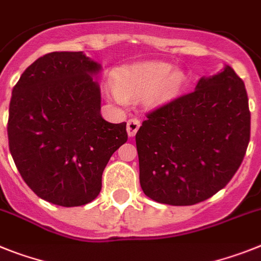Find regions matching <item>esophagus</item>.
Segmentation results:
<instances>
[{
    "label": "esophagus",
    "instance_id": "esophagus-1",
    "mask_svg": "<svg viewBox=\"0 0 261 261\" xmlns=\"http://www.w3.org/2000/svg\"><path fill=\"white\" fill-rule=\"evenodd\" d=\"M140 128V120L139 119H130L126 122V132L129 137H135L137 130Z\"/></svg>",
    "mask_w": 261,
    "mask_h": 261
}]
</instances>
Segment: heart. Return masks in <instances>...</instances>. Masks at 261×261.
I'll use <instances>...</instances> for the list:
<instances>
[{"label": "heart", "mask_w": 261, "mask_h": 261, "mask_svg": "<svg viewBox=\"0 0 261 261\" xmlns=\"http://www.w3.org/2000/svg\"><path fill=\"white\" fill-rule=\"evenodd\" d=\"M185 82L179 70H171L164 62H146L129 67L116 79L117 90L112 96L116 101L124 103L125 99H140L146 96L150 104H160L175 96Z\"/></svg>", "instance_id": "heart-1"}]
</instances>
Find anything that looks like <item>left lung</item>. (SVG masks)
<instances>
[{
	"label": "left lung",
	"mask_w": 261,
	"mask_h": 261,
	"mask_svg": "<svg viewBox=\"0 0 261 261\" xmlns=\"http://www.w3.org/2000/svg\"><path fill=\"white\" fill-rule=\"evenodd\" d=\"M249 135L246 87L226 66L146 115L136 133L142 191L173 206L208 199L237 173Z\"/></svg>",
	"instance_id": "obj_1"
}]
</instances>
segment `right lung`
<instances>
[{
  "label": "right lung",
  "instance_id": "1",
  "mask_svg": "<svg viewBox=\"0 0 261 261\" xmlns=\"http://www.w3.org/2000/svg\"><path fill=\"white\" fill-rule=\"evenodd\" d=\"M101 68L82 51L38 58L15 84L9 106V149L19 174L42 199L90 203L109 158L126 142V122L100 115Z\"/></svg>",
  "mask_w": 261,
  "mask_h": 261
}]
</instances>
